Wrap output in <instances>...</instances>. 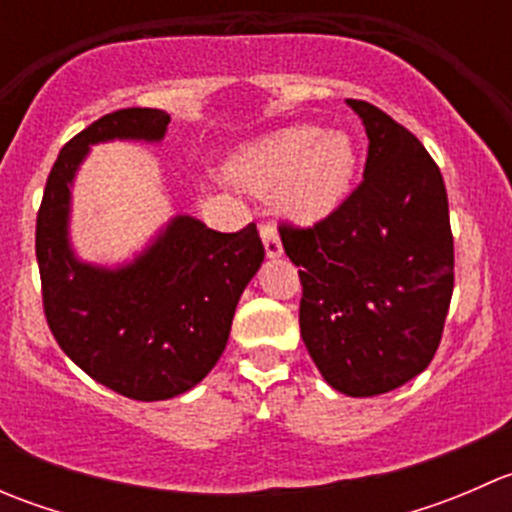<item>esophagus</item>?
Returning <instances> with one entry per match:
<instances>
[{
	"instance_id": "1",
	"label": "esophagus",
	"mask_w": 512,
	"mask_h": 512,
	"mask_svg": "<svg viewBox=\"0 0 512 512\" xmlns=\"http://www.w3.org/2000/svg\"><path fill=\"white\" fill-rule=\"evenodd\" d=\"M260 235H262V245H265L267 257H280L282 255V240L277 235V227L272 223H265L260 227Z\"/></svg>"
}]
</instances>
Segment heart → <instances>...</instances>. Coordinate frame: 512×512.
Returning a JSON list of instances; mask_svg holds the SVG:
<instances>
[{
  "instance_id": "obj_1",
  "label": "heart",
  "mask_w": 512,
  "mask_h": 512,
  "mask_svg": "<svg viewBox=\"0 0 512 512\" xmlns=\"http://www.w3.org/2000/svg\"><path fill=\"white\" fill-rule=\"evenodd\" d=\"M230 170L247 190L277 188L282 213L294 223L312 225L332 215L352 190L356 146L344 131L299 123L242 148Z\"/></svg>"
}]
</instances>
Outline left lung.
Masks as SVG:
<instances>
[{"label":"left lung","mask_w":512,"mask_h":512,"mask_svg":"<svg viewBox=\"0 0 512 512\" xmlns=\"http://www.w3.org/2000/svg\"><path fill=\"white\" fill-rule=\"evenodd\" d=\"M369 138L359 188L314 227L280 225L299 270V332L332 389L394 391L431 364L453 294L443 175L411 131L347 98Z\"/></svg>","instance_id":"obj_1"}]
</instances>
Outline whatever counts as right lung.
Here are the masks:
<instances>
[{
    "label": "right lung",
    "mask_w": 512,
    "mask_h": 512,
    "mask_svg": "<svg viewBox=\"0 0 512 512\" xmlns=\"http://www.w3.org/2000/svg\"><path fill=\"white\" fill-rule=\"evenodd\" d=\"M158 108L106 113L61 148L36 215V262L51 334L98 384L136 401L185 394L225 352L242 289L265 260L255 223L210 230L175 215L151 245L118 267L81 262L69 240L71 183L89 146L163 141Z\"/></svg>",
    "instance_id": "obj_1"
}]
</instances>
